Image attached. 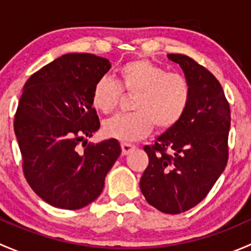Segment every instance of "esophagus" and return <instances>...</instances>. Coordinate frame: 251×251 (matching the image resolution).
Instances as JSON below:
<instances>
[{"instance_id": "1", "label": "esophagus", "mask_w": 251, "mask_h": 251, "mask_svg": "<svg viewBox=\"0 0 251 251\" xmlns=\"http://www.w3.org/2000/svg\"><path fill=\"white\" fill-rule=\"evenodd\" d=\"M135 148H136L135 144L121 143V149H123V154H124V155H126V154H128V153H130V151H132Z\"/></svg>"}]
</instances>
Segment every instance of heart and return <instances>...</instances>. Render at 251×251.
<instances>
[{
    "mask_svg": "<svg viewBox=\"0 0 251 251\" xmlns=\"http://www.w3.org/2000/svg\"><path fill=\"white\" fill-rule=\"evenodd\" d=\"M121 91L135 95L131 114H120L103 125L107 137L133 142L146 137L155 126L168 130L186 113L191 98L188 80L179 73H168L163 67L146 59L125 63L118 72V82L102 77L92 90V105L109 114L116 108Z\"/></svg>",
    "mask_w": 251,
    "mask_h": 251,
    "instance_id": "1",
    "label": "heart"
}]
</instances>
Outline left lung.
Here are the masks:
<instances>
[{"label": "left lung", "instance_id": "8db88e82", "mask_svg": "<svg viewBox=\"0 0 251 251\" xmlns=\"http://www.w3.org/2000/svg\"><path fill=\"white\" fill-rule=\"evenodd\" d=\"M182 68L191 98L181 120L144 147L149 164L142 194L165 214H181L207 196L228 160L231 110L217 78L184 54H168ZM169 149L173 155L166 153Z\"/></svg>", "mask_w": 251, "mask_h": 251}]
</instances>
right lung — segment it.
<instances>
[{
    "label": "right lung",
    "mask_w": 251,
    "mask_h": 251,
    "mask_svg": "<svg viewBox=\"0 0 251 251\" xmlns=\"http://www.w3.org/2000/svg\"><path fill=\"white\" fill-rule=\"evenodd\" d=\"M110 67L107 58L68 53L32 74L23 88L14 118L23 171L52 206L76 210L96 201L120 155L115 138L78 151L100 126L91 96Z\"/></svg>",
    "instance_id": "right-lung-1"
}]
</instances>
